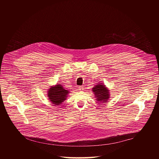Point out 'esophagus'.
Segmentation results:
<instances>
[{"instance_id":"esophagus-1","label":"esophagus","mask_w":159,"mask_h":159,"mask_svg":"<svg viewBox=\"0 0 159 159\" xmlns=\"http://www.w3.org/2000/svg\"><path fill=\"white\" fill-rule=\"evenodd\" d=\"M83 89V86H79L78 87V90L79 91H82Z\"/></svg>"}]
</instances>
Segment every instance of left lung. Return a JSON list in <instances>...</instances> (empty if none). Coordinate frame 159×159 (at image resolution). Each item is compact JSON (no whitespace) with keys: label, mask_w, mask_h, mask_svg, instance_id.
<instances>
[{"label":"left lung","mask_w":159,"mask_h":159,"mask_svg":"<svg viewBox=\"0 0 159 159\" xmlns=\"http://www.w3.org/2000/svg\"><path fill=\"white\" fill-rule=\"evenodd\" d=\"M92 91L95 93V96L97 98L96 99L98 101H100V102L105 103L107 102L108 98L110 97L109 91L104 85L98 84L95 87L93 88Z\"/></svg>","instance_id":"1"}]
</instances>
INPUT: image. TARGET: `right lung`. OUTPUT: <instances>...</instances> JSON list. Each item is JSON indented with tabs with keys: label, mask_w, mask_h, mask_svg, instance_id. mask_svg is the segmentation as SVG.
I'll list each match as a JSON object with an SVG mask.
<instances>
[{
	"label": "right lung",
	"mask_w": 159,
	"mask_h": 159,
	"mask_svg": "<svg viewBox=\"0 0 159 159\" xmlns=\"http://www.w3.org/2000/svg\"><path fill=\"white\" fill-rule=\"evenodd\" d=\"M68 93L69 92L64 89L61 84H57L48 90V96L53 104L59 105L66 99Z\"/></svg>",
	"instance_id": "1"
}]
</instances>
